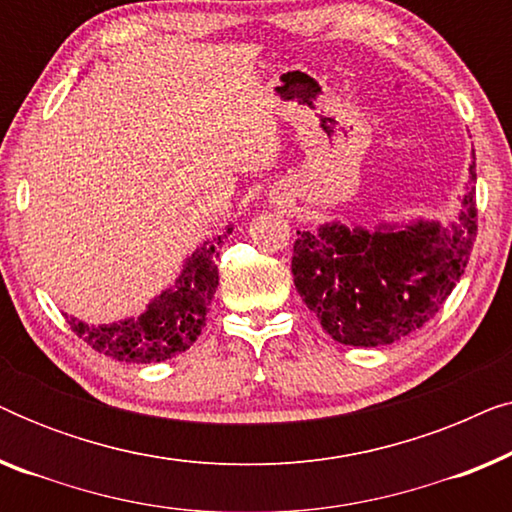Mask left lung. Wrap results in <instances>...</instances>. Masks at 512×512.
Masks as SVG:
<instances>
[{
  "label": "left lung",
  "instance_id": "8db88e82",
  "mask_svg": "<svg viewBox=\"0 0 512 512\" xmlns=\"http://www.w3.org/2000/svg\"><path fill=\"white\" fill-rule=\"evenodd\" d=\"M475 163L450 228L417 219L375 230L321 223L298 230L293 284L335 342L382 347L415 333L450 296L471 256L478 209Z\"/></svg>",
  "mask_w": 512,
  "mask_h": 512
}]
</instances>
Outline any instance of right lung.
Wrapping results in <instances>:
<instances>
[{
    "instance_id": "add662e5",
    "label": "right lung",
    "mask_w": 512,
    "mask_h": 512,
    "mask_svg": "<svg viewBox=\"0 0 512 512\" xmlns=\"http://www.w3.org/2000/svg\"><path fill=\"white\" fill-rule=\"evenodd\" d=\"M230 233L233 228H226V233L212 242H202L186 258L174 286L153 298L139 317L102 326H88L86 321L67 317V324L95 352L116 361L160 363L186 352L205 326L207 310L219 286V268L214 258L219 256L221 244Z\"/></svg>"
}]
</instances>
